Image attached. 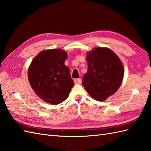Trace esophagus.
I'll return each mask as SVG.
<instances>
[{
  "label": "esophagus",
  "instance_id": "1",
  "mask_svg": "<svg viewBox=\"0 0 151 151\" xmlns=\"http://www.w3.org/2000/svg\"><path fill=\"white\" fill-rule=\"evenodd\" d=\"M81 82H82V80L81 78H76L74 80V82H75V84H81Z\"/></svg>",
  "mask_w": 151,
  "mask_h": 151
}]
</instances>
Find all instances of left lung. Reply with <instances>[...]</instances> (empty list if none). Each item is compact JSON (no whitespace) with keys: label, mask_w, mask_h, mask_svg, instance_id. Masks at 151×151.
I'll use <instances>...</instances> for the list:
<instances>
[{"label":"left lung","mask_w":151,"mask_h":151,"mask_svg":"<svg viewBox=\"0 0 151 151\" xmlns=\"http://www.w3.org/2000/svg\"><path fill=\"white\" fill-rule=\"evenodd\" d=\"M88 71L82 85L92 98L104 101L119 88L124 76L121 60L111 50L95 48L87 55Z\"/></svg>","instance_id":"1"}]
</instances>
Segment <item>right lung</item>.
Returning a JSON list of instances; mask_svg holds the SVG:
<instances>
[{"instance_id": "1", "label": "right lung", "mask_w": 151, "mask_h": 151, "mask_svg": "<svg viewBox=\"0 0 151 151\" xmlns=\"http://www.w3.org/2000/svg\"><path fill=\"white\" fill-rule=\"evenodd\" d=\"M67 54L60 49L43 50L28 69V81L34 92L47 103L58 104L68 97L74 82L64 62Z\"/></svg>"}]
</instances>
